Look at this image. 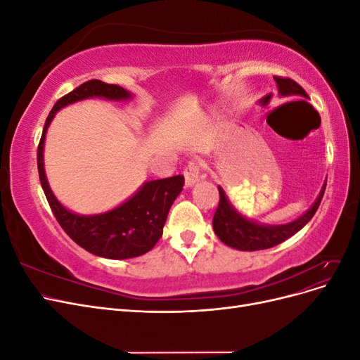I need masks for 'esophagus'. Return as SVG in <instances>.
Listing matches in <instances>:
<instances>
[{"instance_id":"34e87169","label":"esophagus","mask_w":360,"mask_h":360,"mask_svg":"<svg viewBox=\"0 0 360 360\" xmlns=\"http://www.w3.org/2000/svg\"><path fill=\"white\" fill-rule=\"evenodd\" d=\"M184 184L188 188L193 186L195 183L198 181L200 174H201V163L198 160H191L186 167H184Z\"/></svg>"}]
</instances>
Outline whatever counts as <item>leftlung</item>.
<instances>
[{
  "label": "left lung",
  "mask_w": 360,
  "mask_h": 360,
  "mask_svg": "<svg viewBox=\"0 0 360 360\" xmlns=\"http://www.w3.org/2000/svg\"><path fill=\"white\" fill-rule=\"evenodd\" d=\"M274 79L278 85V91L281 96L308 97L307 91L296 81L290 78H281V76H274ZM217 189H219V205H217L213 216V230L216 236L226 246L238 250H261L285 242L287 238L300 231L312 219V216L317 212L323 200L326 183L319 198L309 207V210L297 217L296 221L284 225H264L248 219V217L238 213L231 202L228 201L224 189L221 186Z\"/></svg>",
  "instance_id": "obj_1"
}]
</instances>
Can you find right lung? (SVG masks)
Listing matches in <instances>:
<instances>
[{
  "label": "right lung",
  "instance_id": "1",
  "mask_svg": "<svg viewBox=\"0 0 360 360\" xmlns=\"http://www.w3.org/2000/svg\"><path fill=\"white\" fill-rule=\"evenodd\" d=\"M91 97L127 101L132 99V94L120 85L91 79L63 96L53 105L43 127L37 148V168L41 188L63 230L85 250L110 259H126L144 255L155 248L162 237L168 212L183 189V176L147 181L134 197H130L122 205L110 212L89 216L68 210L49 188L45 167H43V147H45V136L52 118L61 108L84 99H91Z\"/></svg>",
  "mask_w": 360,
  "mask_h": 360
}]
</instances>
